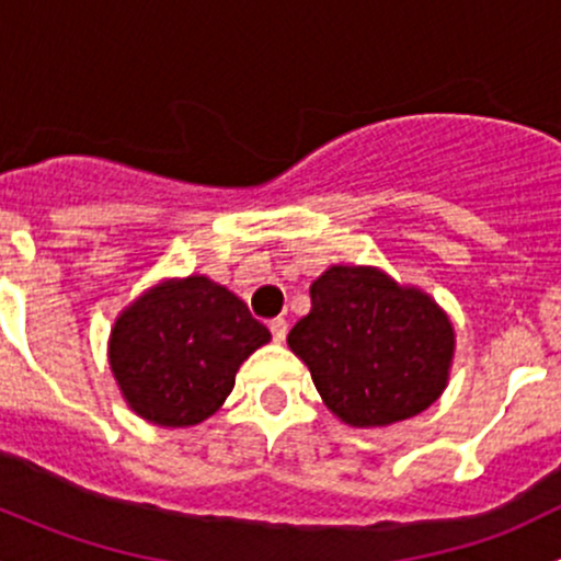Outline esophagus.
I'll list each match as a JSON object with an SVG mask.
<instances>
[{"label": "esophagus", "instance_id": "34e87169", "mask_svg": "<svg viewBox=\"0 0 561 561\" xmlns=\"http://www.w3.org/2000/svg\"><path fill=\"white\" fill-rule=\"evenodd\" d=\"M271 328V336H274V342H285L287 336V320L285 317H274V320L268 322Z\"/></svg>", "mask_w": 561, "mask_h": 561}]
</instances>
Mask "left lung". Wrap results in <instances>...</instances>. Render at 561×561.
Instances as JSON below:
<instances>
[{"instance_id": "1", "label": "left lung", "mask_w": 561, "mask_h": 561, "mask_svg": "<svg viewBox=\"0 0 561 561\" xmlns=\"http://www.w3.org/2000/svg\"><path fill=\"white\" fill-rule=\"evenodd\" d=\"M312 312L287 344L317 393L350 426H388L437 401L454 358L443 309L377 268L333 265L309 287Z\"/></svg>"}]
</instances>
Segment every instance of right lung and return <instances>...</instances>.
<instances>
[{"mask_svg": "<svg viewBox=\"0 0 561 561\" xmlns=\"http://www.w3.org/2000/svg\"><path fill=\"white\" fill-rule=\"evenodd\" d=\"M271 339L228 287L190 276L144 293L111 331L124 399L157 426H195L222 407L236 371Z\"/></svg>", "mask_w": 561, "mask_h": 561, "instance_id": "1", "label": "right lung"}]
</instances>
